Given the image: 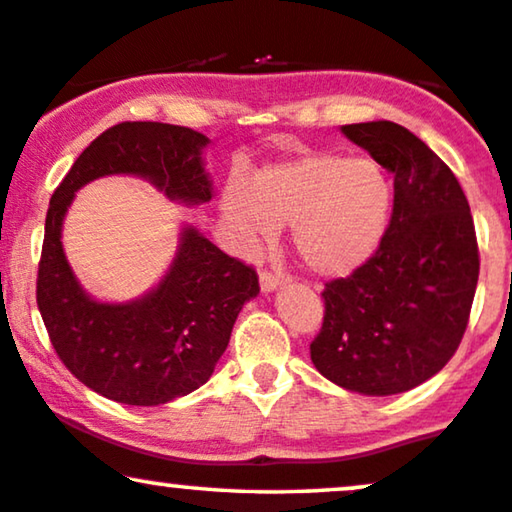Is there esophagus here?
Masks as SVG:
<instances>
[{"instance_id": "obj_1", "label": "esophagus", "mask_w": 512, "mask_h": 512, "mask_svg": "<svg viewBox=\"0 0 512 512\" xmlns=\"http://www.w3.org/2000/svg\"><path fill=\"white\" fill-rule=\"evenodd\" d=\"M281 283H285L283 274H269V271H262V274H260V288H262L264 295L274 292Z\"/></svg>"}]
</instances>
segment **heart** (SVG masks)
<instances>
[{
	"label": "heart",
	"mask_w": 512,
	"mask_h": 512,
	"mask_svg": "<svg viewBox=\"0 0 512 512\" xmlns=\"http://www.w3.org/2000/svg\"><path fill=\"white\" fill-rule=\"evenodd\" d=\"M393 203V182L377 161L302 152L257 168L248 187L231 180L222 217L248 250L274 241L278 227H290L292 250L311 274L344 278L377 255Z\"/></svg>",
	"instance_id": "b5f03b06"
}]
</instances>
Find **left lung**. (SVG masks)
I'll return each instance as SVG.
<instances>
[{
    "instance_id": "8db88e82",
    "label": "left lung",
    "mask_w": 512,
    "mask_h": 512,
    "mask_svg": "<svg viewBox=\"0 0 512 512\" xmlns=\"http://www.w3.org/2000/svg\"><path fill=\"white\" fill-rule=\"evenodd\" d=\"M393 173V217L365 267L323 290L311 363L332 384L395 395L438 374L459 349L480 274L466 194L445 161L393 121L342 126Z\"/></svg>"
}]
</instances>
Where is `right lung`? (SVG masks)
I'll return each mask as SVG.
<instances>
[{
    "instance_id": "add662e5",
    "label": "right lung",
    "mask_w": 512,
    "mask_h": 512,
    "mask_svg": "<svg viewBox=\"0 0 512 512\" xmlns=\"http://www.w3.org/2000/svg\"><path fill=\"white\" fill-rule=\"evenodd\" d=\"M210 140L185 126L126 121L98 135L53 192L44 227L37 304L51 344L81 384L114 403L154 407L213 377L243 304L260 295L255 269L182 224L161 281L128 302H100L79 283L63 248L74 194L107 175L147 180L192 208L213 199L203 152Z\"/></svg>"
}]
</instances>
